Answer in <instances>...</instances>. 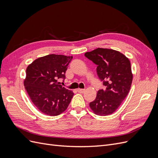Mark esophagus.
I'll return each mask as SVG.
<instances>
[{
    "label": "esophagus",
    "instance_id": "34e87169",
    "mask_svg": "<svg viewBox=\"0 0 158 158\" xmlns=\"http://www.w3.org/2000/svg\"><path fill=\"white\" fill-rule=\"evenodd\" d=\"M84 91H85L84 89H80V88L77 89V92H79V93H83V92H84Z\"/></svg>",
    "mask_w": 158,
    "mask_h": 158
}]
</instances>
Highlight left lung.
Wrapping results in <instances>:
<instances>
[{
  "instance_id": "8db88e82",
  "label": "left lung",
  "mask_w": 158,
  "mask_h": 158,
  "mask_svg": "<svg viewBox=\"0 0 158 158\" xmlns=\"http://www.w3.org/2000/svg\"><path fill=\"white\" fill-rule=\"evenodd\" d=\"M84 55L98 66V76L106 88L98 91L89 107L98 115L111 114L130 91L133 77L130 60L121 52L110 49L98 48Z\"/></svg>"
}]
</instances>
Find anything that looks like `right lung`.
<instances>
[{
    "mask_svg": "<svg viewBox=\"0 0 158 158\" xmlns=\"http://www.w3.org/2000/svg\"><path fill=\"white\" fill-rule=\"evenodd\" d=\"M73 56L51 54L40 57L26 69L25 88L34 106L49 116H56L67 109L74 93L58 82Z\"/></svg>",
    "mask_w": 158,
    "mask_h": 158,
    "instance_id": "1",
    "label": "right lung"
}]
</instances>
